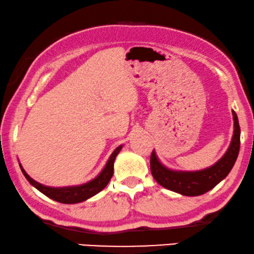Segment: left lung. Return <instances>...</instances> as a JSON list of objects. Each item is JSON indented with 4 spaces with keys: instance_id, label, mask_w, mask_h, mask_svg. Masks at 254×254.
Wrapping results in <instances>:
<instances>
[{
    "instance_id": "1",
    "label": "left lung",
    "mask_w": 254,
    "mask_h": 254,
    "mask_svg": "<svg viewBox=\"0 0 254 254\" xmlns=\"http://www.w3.org/2000/svg\"><path fill=\"white\" fill-rule=\"evenodd\" d=\"M232 113L234 120L233 138L228 149L220 160L209 168L197 171H183L165 166L157 157L154 149L150 156V171L154 179L169 190L185 196H199L217 186L228 176L240 151L241 128L236 113L234 111Z\"/></svg>"
}]
</instances>
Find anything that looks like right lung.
<instances>
[{
    "mask_svg": "<svg viewBox=\"0 0 254 254\" xmlns=\"http://www.w3.org/2000/svg\"><path fill=\"white\" fill-rule=\"evenodd\" d=\"M123 145L117 147V148L113 151L111 156H109L107 163L104 166V169L101 170V172L98 175L96 178H93L92 180L88 181V183L82 184V185H76V186H66V187H50L45 186L40 183H37L30 178L27 172L25 171L24 168H22L21 164L20 169L26 179L29 181V184L32 186L35 187L37 190H40L42 194L48 196L49 198L57 200L59 203L64 204H76L84 202V200L89 199L92 196L97 195L98 192L103 190V189L107 186L109 180L112 179L113 172H114V162L117 156V154L120 153L121 149H122Z\"/></svg>",
    "mask_w": 254,
    "mask_h": 254,
    "instance_id": "obj_1",
    "label": "right lung"
}]
</instances>
